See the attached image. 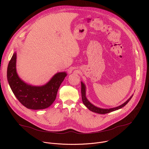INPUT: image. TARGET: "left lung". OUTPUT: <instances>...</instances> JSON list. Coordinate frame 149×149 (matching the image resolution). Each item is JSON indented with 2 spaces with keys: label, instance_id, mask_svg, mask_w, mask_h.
<instances>
[{
  "label": "left lung",
  "instance_id": "obj_1",
  "mask_svg": "<svg viewBox=\"0 0 149 149\" xmlns=\"http://www.w3.org/2000/svg\"><path fill=\"white\" fill-rule=\"evenodd\" d=\"M133 95H132L130 97V98H129V99L126 101L124 103H123V104H121V105L118 106V107H114V108H112V109H100L98 107H95L94 105H93L91 103H90L89 102V101L87 99L86 97V87H85V85L81 82V96H82V102L84 103V104L86 106V107L91 111L96 113H98V114H107V113H109L110 112L117 110L122 107H123L124 106H125L127 103L129 102V101L131 100V98H132Z\"/></svg>",
  "mask_w": 149,
  "mask_h": 149
}]
</instances>
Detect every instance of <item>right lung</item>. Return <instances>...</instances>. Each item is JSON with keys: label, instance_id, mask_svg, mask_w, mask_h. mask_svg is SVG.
I'll use <instances>...</instances> for the list:
<instances>
[{"label": "right lung", "instance_id": "right-lung-1", "mask_svg": "<svg viewBox=\"0 0 149 149\" xmlns=\"http://www.w3.org/2000/svg\"><path fill=\"white\" fill-rule=\"evenodd\" d=\"M16 53L15 52L9 62L7 78L18 101L29 109L41 110L49 107L55 100L58 90L67 74L57 73L44 86H31L19 78L16 70Z\"/></svg>", "mask_w": 149, "mask_h": 149}]
</instances>
